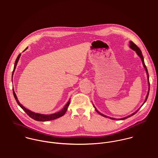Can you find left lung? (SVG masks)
<instances>
[{
	"instance_id": "left-lung-1",
	"label": "left lung",
	"mask_w": 158,
	"mask_h": 158,
	"mask_svg": "<svg viewBox=\"0 0 158 158\" xmlns=\"http://www.w3.org/2000/svg\"><path fill=\"white\" fill-rule=\"evenodd\" d=\"M130 48H131V49H132L133 50H134V51H136V54L138 55V56L141 58V61H142V63H143V66H144V69H145V70H146V73H147V76H148V83H149V75H148V70H147V68H146V65H145V64H144V59H143V55H142V52H141V50L139 49V48L134 43H133L132 41H130ZM149 91H148V94H147V96H146V99H145V101H144V103H143V104H144V102L146 101V100H147V99H148V95H149ZM94 108H95V110H96V111L99 114H100L101 115H102V116H103V117H108V118H110V119H113V120H115V119H116V120H125V119H126V118H128V117H131V116H132V115H133L134 114H135L138 111V110L139 109H138V110H137L135 112H134V113H133L132 114H131L130 115H128V116H127V117H124V118H118V119H117V118H112V117H107L106 115H104V114H101V113H100L96 109V107H94Z\"/></svg>"
}]
</instances>
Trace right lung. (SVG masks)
Returning a JSON list of instances; mask_svg holds the SVG:
<instances>
[{"label":"right lung","mask_w":158,"mask_h":158,"mask_svg":"<svg viewBox=\"0 0 158 158\" xmlns=\"http://www.w3.org/2000/svg\"><path fill=\"white\" fill-rule=\"evenodd\" d=\"M27 49V48L25 49V50ZM21 56V54H20L19 55V56L17 57V59H16V61H15V65H14V70H13V73L14 72L15 70V68H16V66L17 65V62L19 60V58ZM12 76H13V74H12ZM13 93H14V96L15 97V99L17 101V102L18 103V104L20 106V107L28 115H29V117H30L31 118H32L33 119L36 120V121H41V122H45V121H49V120H54V119H56V118H58L60 117H62V115H64L65 114V113L66 112L67 110V108L70 104V99L69 101V102H67V104L65 106V107L62 109V110H60V112H58L57 113H55V114H50V115H43V114H38V113H35L33 112H31V110H29L28 109H27V108H25V107H23L17 98V96H16V94L14 91V90H13Z\"/></svg>","instance_id":"obj_1"}]
</instances>
